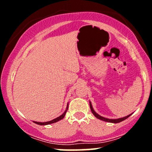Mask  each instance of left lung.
Masks as SVG:
<instances>
[{"instance_id":"1","label":"left lung","mask_w":152,"mask_h":152,"mask_svg":"<svg viewBox=\"0 0 152 152\" xmlns=\"http://www.w3.org/2000/svg\"><path fill=\"white\" fill-rule=\"evenodd\" d=\"M90 104V108H91V112L93 113V114L94 115V116H96L97 118H99V119L100 120H102V121H107V122H110V123H119V122H121L122 121H124V120L126 119L127 118L129 117V116H131L130 115H128V116H125V117H123V118H117V119H110V118H104L103 117V116H100V115H99L97 113H96V111H94L93 107H92V105H91V103H89Z\"/></svg>"}]
</instances>
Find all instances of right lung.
Listing matches in <instances>:
<instances>
[{"label":"right lung","instance_id":"right-lung-1","mask_svg":"<svg viewBox=\"0 0 152 152\" xmlns=\"http://www.w3.org/2000/svg\"><path fill=\"white\" fill-rule=\"evenodd\" d=\"M68 108H69V104L67 105V107H66V110L65 111H64V114H63L62 115H61V116H58V117H57V118H54V119H53V120H51V121H47V122H37V121H34V122L35 124H38V125H47V124H50L56 123V122L60 121V120H61L62 118H64V116H65V115H66V111H67V110H68Z\"/></svg>","mask_w":152,"mask_h":152}]
</instances>
